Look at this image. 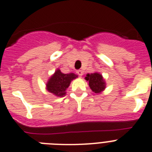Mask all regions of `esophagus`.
<instances>
[{"instance_id": "esophagus-1", "label": "esophagus", "mask_w": 152, "mask_h": 152, "mask_svg": "<svg viewBox=\"0 0 152 152\" xmlns=\"http://www.w3.org/2000/svg\"><path fill=\"white\" fill-rule=\"evenodd\" d=\"M76 72H77V74H78L80 76H83V71H82V70H78V71H77Z\"/></svg>"}]
</instances>
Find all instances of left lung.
I'll list each match as a JSON object with an SVG mask.
<instances>
[{"instance_id":"8db88e82","label":"left lung","mask_w":152,"mask_h":152,"mask_svg":"<svg viewBox=\"0 0 152 152\" xmlns=\"http://www.w3.org/2000/svg\"><path fill=\"white\" fill-rule=\"evenodd\" d=\"M85 80L88 81L89 87H91L93 92L95 94H100L105 89L106 84L102 74L98 72L87 74Z\"/></svg>"}]
</instances>
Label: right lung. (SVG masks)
Listing matches in <instances>:
<instances>
[{
	"mask_svg": "<svg viewBox=\"0 0 152 152\" xmlns=\"http://www.w3.org/2000/svg\"><path fill=\"white\" fill-rule=\"evenodd\" d=\"M77 77L76 74H65L58 69L50 76L46 84V89L50 93H52L58 97H63L66 94V89L69 87L70 83Z\"/></svg>",
	"mask_w": 152,
	"mask_h": 152,
	"instance_id": "right-lung-1",
	"label": "right lung"
}]
</instances>
